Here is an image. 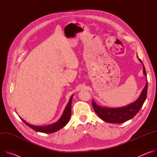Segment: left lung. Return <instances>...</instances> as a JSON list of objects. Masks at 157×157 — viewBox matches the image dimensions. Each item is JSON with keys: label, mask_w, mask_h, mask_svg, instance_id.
<instances>
[{"label": "left lung", "mask_w": 157, "mask_h": 157, "mask_svg": "<svg viewBox=\"0 0 157 157\" xmlns=\"http://www.w3.org/2000/svg\"><path fill=\"white\" fill-rule=\"evenodd\" d=\"M138 57V56H137ZM138 60L142 63V60L138 57ZM143 64V63H142ZM144 66V74L147 77L145 68ZM148 89V82H147L140 96L135 102L130 105L121 108H108L101 107L97 105L95 102L92 100V105L95 113L98 117L108 123L121 124L124 123L134 117L136 114L140 110L146 100Z\"/></svg>", "instance_id": "8db88e82"}]
</instances>
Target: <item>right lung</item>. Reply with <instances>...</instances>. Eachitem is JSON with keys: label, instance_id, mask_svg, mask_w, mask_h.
Segmentation results:
<instances>
[{"label": "right lung", "instance_id": "add662e5", "mask_svg": "<svg viewBox=\"0 0 157 157\" xmlns=\"http://www.w3.org/2000/svg\"><path fill=\"white\" fill-rule=\"evenodd\" d=\"M72 97H73V95L71 97V98H70L69 101L65 107V109L61 118L57 121V122H56L53 124L46 125V126H34V125H30V124L27 123L24 119H22L21 117L20 118L27 126H29V127H30L32 129L34 130L35 131L42 132V133H54L55 132L59 130L63 127H65L67 124L70 118H71Z\"/></svg>", "mask_w": 157, "mask_h": 157}]
</instances>
